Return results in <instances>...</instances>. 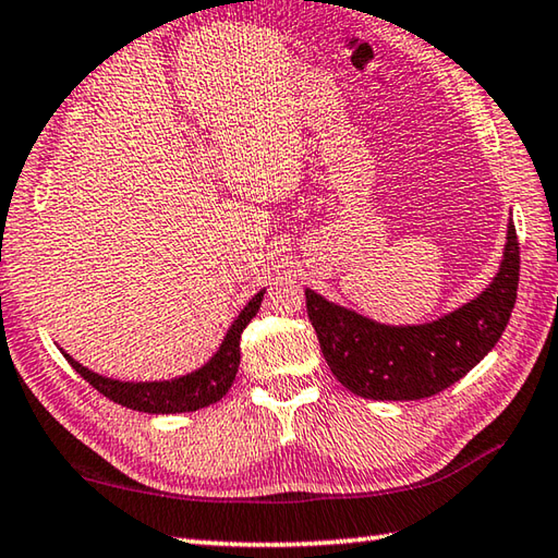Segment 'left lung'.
Listing matches in <instances>:
<instances>
[{
	"label": "left lung",
	"instance_id": "1",
	"mask_svg": "<svg viewBox=\"0 0 558 558\" xmlns=\"http://www.w3.org/2000/svg\"><path fill=\"white\" fill-rule=\"evenodd\" d=\"M519 286V241L507 229L505 260L483 295L418 327H386L305 290L307 317L337 381L374 401H418L462 379L502 337Z\"/></svg>",
	"mask_w": 558,
	"mask_h": 558
}]
</instances>
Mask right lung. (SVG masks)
<instances>
[{"label":"right lung","instance_id":"add662e5","mask_svg":"<svg viewBox=\"0 0 558 558\" xmlns=\"http://www.w3.org/2000/svg\"><path fill=\"white\" fill-rule=\"evenodd\" d=\"M260 300H263V290L243 307V313L235 317V323L223 337L219 352L209 359V364L202 366L199 372L182 376V379L149 381V384L116 381V379H106V376L100 374H93L69 354L63 356L69 359V364L93 386V389L100 391L110 401L128 405L132 411L186 413V411L206 409V405L216 403L226 391L231 389L235 372H239V364H241V332L245 329V325L256 317Z\"/></svg>","mask_w":558,"mask_h":558}]
</instances>
